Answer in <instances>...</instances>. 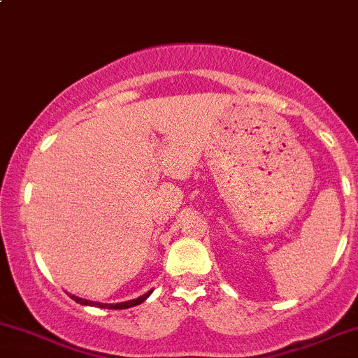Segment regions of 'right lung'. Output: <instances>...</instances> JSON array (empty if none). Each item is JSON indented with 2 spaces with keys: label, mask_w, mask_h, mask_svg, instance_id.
<instances>
[{
  "label": "right lung",
  "mask_w": 358,
  "mask_h": 358,
  "mask_svg": "<svg viewBox=\"0 0 358 358\" xmlns=\"http://www.w3.org/2000/svg\"><path fill=\"white\" fill-rule=\"evenodd\" d=\"M153 290L147 292V294H143L141 297L138 299H133V301H128V302H119V303H102V302H94V301H87V299H80L76 297V295H70L75 302L82 303V306H95V307H101V309H128V307H134L138 306V303H141L145 301V299L148 297L150 294H152Z\"/></svg>",
  "instance_id": "right-lung-1"
}]
</instances>
